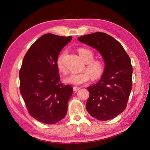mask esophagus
I'll use <instances>...</instances> for the list:
<instances>
[{
  "label": "esophagus",
  "instance_id": "obj_1",
  "mask_svg": "<svg viewBox=\"0 0 150 150\" xmlns=\"http://www.w3.org/2000/svg\"><path fill=\"white\" fill-rule=\"evenodd\" d=\"M80 89V87H74V91L75 92H77Z\"/></svg>",
  "mask_w": 150,
  "mask_h": 150
}]
</instances>
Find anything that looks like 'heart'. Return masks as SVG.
Returning <instances> with one entry per match:
<instances>
[{
  "instance_id": "1",
  "label": "heart",
  "mask_w": 150,
  "mask_h": 150,
  "mask_svg": "<svg viewBox=\"0 0 150 150\" xmlns=\"http://www.w3.org/2000/svg\"><path fill=\"white\" fill-rule=\"evenodd\" d=\"M80 57L85 63H87L86 69L88 71H83L79 74H71L63 79V82L71 85H81L88 82L91 80V76L93 79L100 78L105 71V64L100 59L93 60L94 54L92 51L86 48H80L78 49ZM67 54V51H63L58 55L57 59V66L58 70L66 72V68L64 65V58Z\"/></svg>"
}]
</instances>
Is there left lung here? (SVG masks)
<instances>
[{"label":"left lung","instance_id":"1","mask_svg":"<svg viewBox=\"0 0 150 150\" xmlns=\"http://www.w3.org/2000/svg\"><path fill=\"white\" fill-rule=\"evenodd\" d=\"M78 40L99 51L105 63L100 80L87 87L88 112L99 121L114 119L126 109L132 89L130 58L120 42L106 33H94Z\"/></svg>","mask_w":150,"mask_h":150}]
</instances>
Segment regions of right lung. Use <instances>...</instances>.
<instances>
[{
  "mask_svg": "<svg viewBox=\"0 0 150 150\" xmlns=\"http://www.w3.org/2000/svg\"><path fill=\"white\" fill-rule=\"evenodd\" d=\"M71 38L46 34L24 57L19 71L20 92L29 114L41 122L53 125L67 114L73 87L60 82L57 59Z\"/></svg>",
  "mask_w": 150,
  "mask_h": 150,
  "instance_id": "right-lung-1",
  "label": "right lung"
}]
</instances>
